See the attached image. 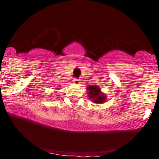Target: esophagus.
Returning a JSON list of instances; mask_svg holds the SVG:
<instances>
[{
  "instance_id": "34e87169",
  "label": "esophagus",
  "mask_w": 159,
  "mask_h": 159,
  "mask_svg": "<svg viewBox=\"0 0 159 159\" xmlns=\"http://www.w3.org/2000/svg\"><path fill=\"white\" fill-rule=\"evenodd\" d=\"M72 82H73L75 84H80V79H78V78H73Z\"/></svg>"
}]
</instances>
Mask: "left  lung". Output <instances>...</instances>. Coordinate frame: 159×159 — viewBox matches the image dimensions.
<instances>
[{
  "label": "left lung",
  "instance_id": "left-lung-1",
  "mask_svg": "<svg viewBox=\"0 0 159 159\" xmlns=\"http://www.w3.org/2000/svg\"><path fill=\"white\" fill-rule=\"evenodd\" d=\"M87 90L88 97L93 103L103 104L106 102L107 96L102 92L101 88L97 85H89Z\"/></svg>",
  "mask_w": 159,
  "mask_h": 159
}]
</instances>
